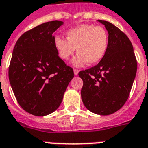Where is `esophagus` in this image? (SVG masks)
<instances>
[{
	"instance_id": "34e87169",
	"label": "esophagus",
	"mask_w": 148,
	"mask_h": 148,
	"mask_svg": "<svg viewBox=\"0 0 148 148\" xmlns=\"http://www.w3.org/2000/svg\"><path fill=\"white\" fill-rule=\"evenodd\" d=\"M78 72H79V71H78V70H77V69H74V75H77V74H78Z\"/></svg>"
}]
</instances>
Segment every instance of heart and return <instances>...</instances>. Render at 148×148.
<instances>
[{
	"label": "heart",
	"instance_id": "heart-1",
	"mask_svg": "<svg viewBox=\"0 0 148 148\" xmlns=\"http://www.w3.org/2000/svg\"><path fill=\"white\" fill-rule=\"evenodd\" d=\"M66 39L61 36L54 38V46L58 57L68 60L77 48V55L73 64L81 66L87 62L90 65L98 63L106 55L109 47V34L101 26L81 24L66 32Z\"/></svg>",
	"mask_w": 148,
	"mask_h": 148
}]
</instances>
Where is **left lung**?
Listing matches in <instances>:
<instances>
[{"instance_id": "8db88e82", "label": "left lung", "mask_w": 148, "mask_h": 148, "mask_svg": "<svg viewBox=\"0 0 148 148\" xmlns=\"http://www.w3.org/2000/svg\"><path fill=\"white\" fill-rule=\"evenodd\" d=\"M109 32V47L99 63L78 73L84 106L93 113L110 115L127 101L136 77L137 62L125 34L108 21L98 20Z\"/></svg>"}]
</instances>
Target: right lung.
<instances>
[{
  "mask_svg": "<svg viewBox=\"0 0 148 148\" xmlns=\"http://www.w3.org/2000/svg\"><path fill=\"white\" fill-rule=\"evenodd\" d=\"M62 24L53 21L38 25L24 32L13 49L9 82L19 105L34 116H43L58 109L74 76L54 46L53 33Z\"/></svg>",
  "mask_w": 148,
  "mask_h": 148,
  "instance_id": "add662e5",
  "label": "right lung"
}]
</instances>
